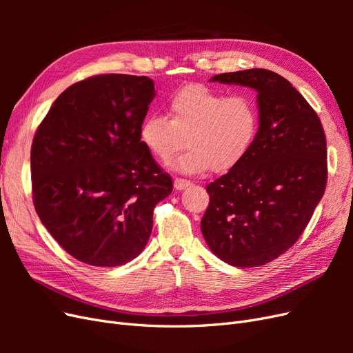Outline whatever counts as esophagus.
<instances>
[{
	"mask_svg": "<svg viewBox=\"0 0 353 353\" xmlns=\"http://www.w3.org/2000/svg\"><path fill=\"white\" fill-rule=\"evenodd\" d=\"M191 185V183L188 179H183V178H175V181H174V187H175V190H184V188H187V187H190Z\"/></svg>",
	"mask_w": 353,
	"mask_h": 353,
	"instance_id": "1",
	"label": "esophagus"
}]
</instances>
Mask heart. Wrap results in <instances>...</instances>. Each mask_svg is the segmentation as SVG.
Returning a JSON list of instances; mask_svg holds the SVG:
<instances>
[{
  "instance_id": "b5f03b06",
  "label": "heart",
  "mask_w": 353,
  "mask_h": 353,
  "mask_svg": "<svg viewBox=\"0 0 353 353\" xmlns=\"http://www.w3.org/2000/svg\"><path fill=\"white\" fill-rule=\"evenodd\" d=\"M168 116L145 117L140 140L162 163L170 162L185 140L188 152L175 160L172 169L187 175L237 166L250 152L259 125L249 97H227L199 83L187 85L169 99Z\"/></svg>"
}]
</instances>
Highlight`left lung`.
Segmentation results:
<instances>
[{"label": "left lung", "instance_id": "8db88e82", "mask_svg": "<svg viewBox=\"0 0 353 353\" xmlns=\"http://www.w3.org/2000/svg\"><path fill=\"white\" fill-rule=\"evenodd\" d=\"M210 82L258 92L259 128L241 162L206 187L201 232L221 261L239 268L265 265L302 236L327 184L321 121L279 73L248 69Z\"/></svg>", "mask_w": 353, "mask_h": 353}]
</instances>
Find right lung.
Here are the masks:
<instances>
[{
	"instance_id": "1",
	"label": "right lung",
	"mask_w": 353,
	"mask_h": 353,
	"mask_svg": "<svg viewBox=\"0 0 353 353\" xmlns=\"http://www.w3.org/2000/svg\"><path fill=\"white\" fill-rule=\"evenodd\" d=\"M156 95L147 77L99 74L63 91L30 148L32 194L48 232L74 259L119 266L143 252L172 178L140 140Z\"/></svg>"
}]
</instances>
